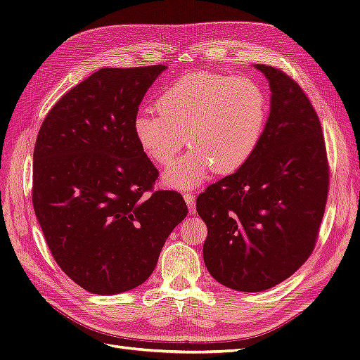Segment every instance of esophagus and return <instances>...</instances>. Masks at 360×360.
I'll list each match as a JSON object with an SVG mask.
<instances>
[{
    "instance_id": "34e87169",
    "label": "esophagus",
    "mask_w": 360,
    "mask_h": 360,
    "mask_svg": "<svg viewBox=\"0 0 360 360\" xmlns=\"http://www.w3.org/2000/svg\"><path fill=\"white\" fill-rule=\"evenodd\" d=\"M184 201H186L188 207H189V212L192 214H195V212H197V209H195V195L193 193H184Z\"/></svg>"
}]
</instances>
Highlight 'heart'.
Returning <instances> with one entry per match:
<instances>
[{
	"instance_id": "1",
	"label": "heart",
	"mask_w": 360,
	"mask_h": 360,
	"mask_svg": "<svg viewBox=\"0 0 360 360\" xmlns=\"http://www.w3.org/2000/svg\"><path fill=\"white\" fill-rule=\"evenodd\" d=\"M158 114L141 111L134 134L141 150L168 167L188 142L189 155L163 174L168 188L189 191L214 169L228 174L252 156L267 120V97L246 76L210 72L184 75L156 102Z\"/></svg>"
}]
</instances>
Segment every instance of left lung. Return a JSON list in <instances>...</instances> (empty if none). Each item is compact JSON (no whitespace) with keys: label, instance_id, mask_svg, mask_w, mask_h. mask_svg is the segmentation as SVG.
Here are the masks:
<instances>
[{"label":"left lung","instance_id":"1","mask_svg":"<svg viewBox=\"0 0 360 360\" xmlns=\"http://www.w3.org/2000/svg\"><path fill=\"white\" fill-rule=\"evenodd\" d=\"M255 68L271 91L263 136L240 168L197 198L207 270L237 291L275 287L309 258L329 191L323 130L307 94L282 70Z\"/></svg>","mask_w":360,"mask_h":360}]
</instances>
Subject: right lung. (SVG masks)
Returning a JSON list of instances; mask_svg holds the SVG:
<instances>
[{"label": "right lung", "instance_id": "obj_1", "mask_svg": "<svg viewBox=\"0 0 360 360\" xmlns=\"http://www.w3.org/2000/svg\"><path fill=\"white\" fill-rule=\"evenodd\" d=\"M167 66L105 68L52 106L32 162V205L51 254L93 294H118L153 274L168 236L188 214L176 191H156L134 118Z\"/></svg>", "mask_w": 360, "mask_h": 360}]
</instances>
